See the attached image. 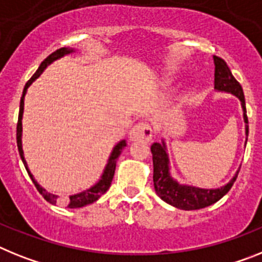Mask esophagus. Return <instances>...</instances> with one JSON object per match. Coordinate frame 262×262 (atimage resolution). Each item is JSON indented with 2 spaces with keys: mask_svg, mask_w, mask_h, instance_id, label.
Wrapping results in <instances>:
<instances>
[{
  "mask_svg": "<svg viewBox=\"0 0 262 262\" xmlns=\"http://www.w3.org/2000/svg\"><path fill=\"white\" fill-rule=\"evenodd\" d=\"M128 138L133 142H149L152 139V128L148 123L140 122L131 128Z\"/></svg>",
  "mask_w": 262,
  "mask_h": 262,
  "instance_id": "esophagus-1",
  "label": "esophagus"
}]
</instances>
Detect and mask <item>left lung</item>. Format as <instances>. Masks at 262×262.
I'll list each match as a JSON object with an SVG mask.
<instances>
[{
  "label": "left lung",
  "instance_id": "8db88e82",
  "mask_svg": "<svg viewBox=\"0 0 262 262\" xmlns=\"http://www.w3.org/2000/svg\"><path fill=\"white\" fill-rule=\"evenodd\" d=\"M213 62L214 90L221 91V93H229L240 99L244 122H245V134L248 136V116L243 87L232 75L224 59L214 55ZM151 152H152L154 162V187H155L156 193L165 203H168L172 207H176L179 209H184V211H193V209H200V208L214 204L232 188V185L236 182V178L238 175V171H240L238 169L231 182L220 188H199L193 185L180 184L178 183V180L172 178L171 172H169V159L164 140H162V143H154L151 146Z\"/></svg>",
  "mask_w": 262,
  "mask_h": 262
}]
</instances>
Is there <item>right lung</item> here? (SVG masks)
Returning <instances> with one entry per match:
<instances>
[{
    "label": "right lung",
    "mask_w": 262,
    "mask_h": 262,
    "mask_svg": "<svg viewBox=\"0 0 262 262\" xmlns=\"http://www.w3.org/2000/svg\"><path fill=\"white\" fill-rule=\"evenodd\" d=\"M74 51H75L74 49L62 48V49H58V50L54 51V53H51V54L49 55V57L46 58V59H45L41 64H39L38 70L35 71L34 75H33V77L28 80V83L25 84L24 93H22V97H21V103H19L18 123H17V147H18L19 156H21L22 163H24L25 168H26V171H28L29 176H30V179L33 180V183H34L35 187H37L38 192H39V193L43 196L45 200L49 201L50 204H57V203H59V200H58V196L53 195V193L48 192L46 189L42 188L41 185L35 182L34 176L31 175V172L29 171L28 163H26V160H25L24 149H22V115H24V100H25V95H26V91H28L29 86H30V84L33 83V82H34V80L37 79V78L39 77L42 73H43V70L49 66V64L53 63V62L57 61V59H59V58L64 57V55L71 54V53H74ZM126 146H127L126 140H120V142L118 143L115 147H114L113 152H111V155H110L108 162H107L106 167H104L103 173H102V176H100L99 182H98L95 185H93L91 188L86 189V191L79 192V193H75V195H71L70 198H69V201H67V207L69 208L84 207V205H89V204H91V203H94V201H97L100 196L103 195V193H106V191L110 188V185H111V182H113L114 173H115L116 159L119 158V155L122 154L123 148H124Z\"/></svg>",
    "instance_id": "right-lung-1"
}]
</instances>
